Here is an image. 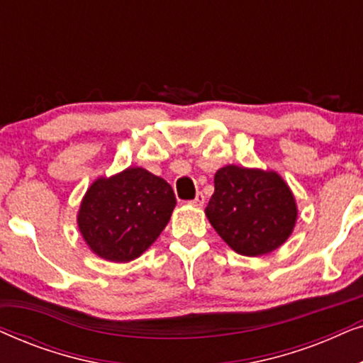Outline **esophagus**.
<instances>
[{"label":"esophagus","instance_id":"34e87169","mask_svg":"<svg viewBox=\"0 0 363 363\" xmlns=\"http://www.w3.org/2000/svg\"><path fill=\"white\" fill-rule=\"evenodd\" d=\"M190 203L195 206H203L205 205V195H203V193H196V196L193 198Z\"/></svg>","mask_w":363,"mask_h":363}]
</instances>
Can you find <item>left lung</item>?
Instances as JSON below:
<instances>
[{"label":"left lung","instance_id":"obj_1","mask_svg":"<svg viewBox=\"0 0 363 363\" xmlns=\"http://www.w3.org/2000/svg\"><path fill=\"white\" fill-rule=\"evenodd\" d=\"M206 216L228 246L242 256H261L279 247L296 225L294 196L274 172L236 165L215 175Z\"/></svg>","mask_w":363,"mask_h":363}]
</instances>
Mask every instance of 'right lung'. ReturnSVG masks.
I'll return each mask as SVG.
<instances>
[{
    "label": "right lung",
    "mask_w": 363,
    "mask_h": 363,
    "mask_svg": "<svg viewBox=\"0 0 363 363\" xmlns=\"http://www.w3.org/2000/svg\"><path fill=\"white\" fill-rule=\"evenodd\" d=\"M175 205V193L163 178L127 168L92 183L79 211V230L96 255L127 262L160 236Z\"/></svg>",
    "instance_id": "add662e5"
}]
</instances>
